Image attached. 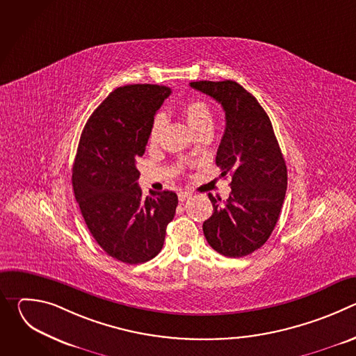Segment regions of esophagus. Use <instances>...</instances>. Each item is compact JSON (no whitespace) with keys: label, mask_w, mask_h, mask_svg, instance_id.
I'll use <instances>...</instances> for the list:
<instances>
[{"label":"esophagus","mask_w":356,"mask_h":356,"mask_svg":"<svg viewBox=\"0 0 356 356\" xmlns=\"http://www.w3.org/2000/svg\"><path fill=\"white\" fill-rule=\"evenodd\" d=\"M191 197V193L190 191H180L179 193V200L183 202V201H186L187 198H190Z\"/></svg>","instance_id":"obj_1"}]
</instances>
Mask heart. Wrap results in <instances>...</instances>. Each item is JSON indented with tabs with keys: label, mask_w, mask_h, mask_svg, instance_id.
Listing matches in <instances>:
<instances>
[{
	"label": "heart",
	"mask_w": 356,
	"mask_h": 356,
	"mask_svg": "<svg viewBox=\"0 0 356 356\" xmlns=\"http://www.w3.org/2000/svg\"><path fill=\"white\" fill-rule=\"evenodd\" d=\"M181 111L194 134L213 131L214 117H213L211 108L209 107L206 101H202L200 98H191L181 107ZM165 125H166L165 114L162 113L156 114L150 125V132H149L150 142H156L159 139Z\"/></svg>",
	"instance_id": "b5f03b06"
}]
</instances>
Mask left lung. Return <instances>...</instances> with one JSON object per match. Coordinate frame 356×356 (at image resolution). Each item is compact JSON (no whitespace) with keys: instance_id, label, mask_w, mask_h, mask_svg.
<instances>
[{"instance_id":"obj_1","label":"left lung","mask_w":356,"mask_h":356,"mask_svg":"<svg viewBox=\"0 0 356 356\" xmlns=\"http://www.w3.org/2000/svg\"><path fill=\"white\" fill-rule=\"evenodd\" d=\"M225 111V132L216 163L231 176L227 201L209 194L213 216L202 224L210 246L228 258L259 249L280 217L287 188V169L272 122L258 99L232 80L193 81Z\"/></svg>"}]
</instances>
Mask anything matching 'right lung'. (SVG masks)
<instances>
[{
	"mask_svg": "<svg viewBox=\"0 0 356 356\" xmlns=\"http://www.w3.org/2000/svg\"><path fill=\"white\" fill-rule=\"evenodd\" d=\"M156 84L115 88L91 114L73 165V190L88 231L110 257L128 265L154 259L162 250L177 194L138 186L150 125L170 95Z\"/></svg>",
	"mask_w": 356,
	"mask_h": 356,
	"instance_id": "obj_1",
	"label": "right lung"
}]
</instances>
